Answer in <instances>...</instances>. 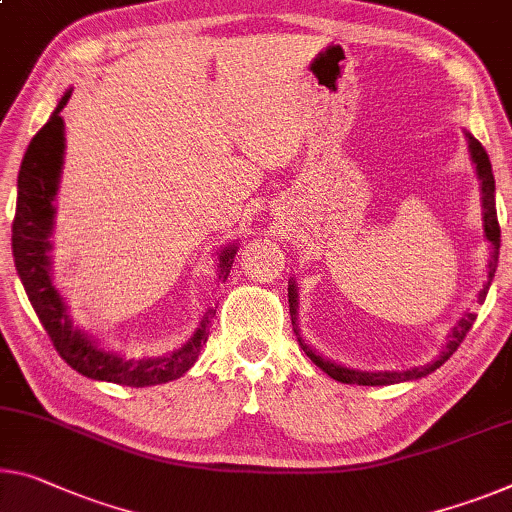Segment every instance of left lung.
Here are the masks:
<instances>
[{"mask_svg":"<svg viewBox=\"0 0 512 512\" xmlns=\"http://www.w3.org/2000/svg\"><path fill=\"white\" fill-rule=\"evenodd\" d=\"M467 137V144H469V155H471V162L476 164V174L481 178V192H483V231H485V238L490 240L492 245V261H490V270H487V283L483 286L481 293H478V302H485V295L487 290H490V283L494 272H497V261H499V247H501V229H499V219H497V203H494V176H492V164H490V157H487L485 148L481 141L476 137H471L469 132H465ZM288 304H290V318H293V329L297 334V341H300L302 350L309 355V359L313 364L320 366L322 371H325L329 377H334V380L343 382V384H361V387H384V384H396V382H407V380H419V377H426L432 371H437L439 366L444 364V361L453 355L455 350L460 348V343L465 341V336L469 334L471 325H474L476 320V313H465V318H462L458 325L453 327L451 336H448V343L446 348L442 350V355H439L435 361H430L426 366H419V368H410V371H382V373H368V371H355V368H345L341 364H334V361L329 359H322L320 355H316L309 345L302 341L300 336V329H297V288L295 283L290 281L288 286Z\"/></svg>","mask_w":512,"mask_h":512,"instance_id":"obj_1","label":"left lung"}]
</instances>
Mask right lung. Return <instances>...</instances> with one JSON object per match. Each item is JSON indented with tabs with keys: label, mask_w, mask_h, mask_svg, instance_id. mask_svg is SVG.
<instances>
[{
	"label": "right lung",
	"mask_w": 512,
	"mask_h": 512,
	"mask_svg": "<svg viewBox=\"0 0 512 512\" xmlns=\"http://www.w3.org/2000/svg\"><path fill=\"white\" fill-rule=\"evenodd\" d=\"M70 91L64 93L54 109L50 121L36 132L22 157L18 174V203L13 217V261L20 274L22 286L34 306L38 320L45 327L47 336L61 359L70 368L91 380H105L123 387H153L178 380L194 366L201 348L208 341V327L215 316V309H208L201 325L196 327L190 341L167 357L125 359L114 352L98 348L89 336L73 327L68 318L64 297L52 283L50 270V233L54 224V196L59 190L61 164H64V119L61 109L66 107ZM235 245H229L219 256V279L226 281L233 265Z\"/></svg>",
	"instance_id": "add662e5"
}]
</instances>
